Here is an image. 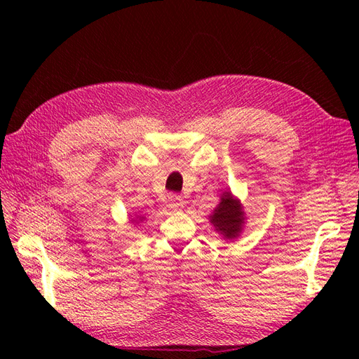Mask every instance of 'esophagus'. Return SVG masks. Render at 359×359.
<instances>
[{
	"label": "esophagus",
	"instance_id": "1",
	"mask_svg": "<svg viewBox=\"0 0 359 359\" xmlns=\"http://www.w3.org/2000/svg\"><path fill=\"white\" fill-rule=\"evenodd\" d=\"M168 206L173 211H181L184 206V201L178 194H169L168 196Z\"/></svg>",
	"mask_w": 359,
	"mask_h": 359
}]
</instances>
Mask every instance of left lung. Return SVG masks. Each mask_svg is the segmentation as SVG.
<instances>
[{
	"label": "left lung",
	"mask_w": 359,
	"mask_h": 359,
	"mask_svg": "<svg viewBox=\"0 0 359 359\" xmlns=\"http://www.w3.org/2000/svg\"><path fill=\"white\" fill-rule=\"evenodd\" d=\"M214 231L222 235L223 240L233 241L244 231L245 212L241 201L235 198L231 190H224L220 196L219 205L208 217Z\"/></svg>",
	"instance_id": "1"
}]
</instances>
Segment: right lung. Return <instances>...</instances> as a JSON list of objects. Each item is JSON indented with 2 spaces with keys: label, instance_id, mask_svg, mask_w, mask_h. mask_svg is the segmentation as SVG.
<instances>
[{
  "label": "right lung",
  "instance_id": "right-lung-1",
  "mask_svg": "<svg viewBox=\"0 0 359 359\" xmlns=\"http://www.w3.org/2000/svg\"><path fill=\"white\" fill-rule=\"evenodd\" d=\"M145 219H147L145 215H137V214H136L135 219H132V220H130V222H132V223H142Z\"/></svg>",
  "mask_w": 359,
  "mask_h": 359
}]
</instances>
